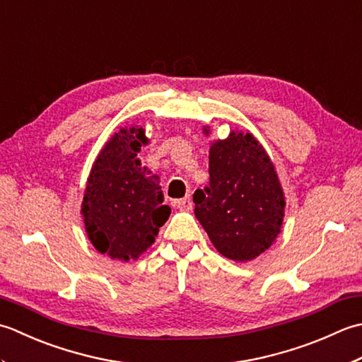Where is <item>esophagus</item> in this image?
Wrapping results in <instances>:
<instances>
[{"mask_svg": "<svg viewBox=\"0 0 362 362\" xmlns=\"http://www.w3.org/2000/svg\"><path fill=\"white\" fill-rule=\"evenodd\" d=\"M175 206H176V208H178L180 211H190V209H192V200H190V197L181 198V200H176V202H175Z\"/></svg>", "mask_w": 362, "mask_h": 362, "instance_id": "obj_1", "label": "esophagus"}]
</instances>
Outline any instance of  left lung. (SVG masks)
<instances>
[{"label": "left lung", "instance_id": "8db88e82", "mask_svg": "<svg viewBox=\"0 0 362 362\" xmlns=\"http://www.w3.org/2000/svg\"><path fill=\"white\" fill-rule=\"evenodd\" d=\"M194 203L198 222L228 259H255L281 231V184L274 162L250 132L233 131L211 145L209 184L195 190Z\"/></svg>", "mask_w": 362, "mask_h": 362}]
</instances>
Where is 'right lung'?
Returning <instances> with one entry per match:
<instances>
[{"mask_svg": "<svg viewBox=\"0 0 362 362\" xmlns=\"http://www.w3.org/2000/svg\"><path fill=\"white\" fill-rule=\"evenodd\" d=\"M142 127L122 128L95 159L81 206L86 233L100 253L129 261L146 252L170 217L159 176L140 164Z\"/></svg>", "mask_w": 362, "mask_h": 362, "instance_id": "add662e5", "label": "right lung"}]
</instances>
